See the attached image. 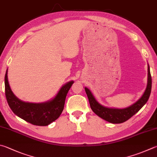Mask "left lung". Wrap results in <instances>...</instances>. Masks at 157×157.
<instances>
[{"label":"left lung","mask_w":157,"mask_h":157,"mask_svg":"<svg viewBox=\"0 0 157 157\" xmlns=\"http://www.w3.org/2000/svg\"><path fill=\"white\" fill-rule=\"evenodd\" d=\"M147 84L144 95L132 106L124 108V109H115V108L113 109V108H108L102 106L95 100L89 89L85 88V91H86L88 98L91 109L99 117L110 122V123L121 124L128 120L146 104L150 98L151 88H152V77H151L149 65L147 68Z\"/></svg>","instance_id":"8db88e82"}]
</instances>
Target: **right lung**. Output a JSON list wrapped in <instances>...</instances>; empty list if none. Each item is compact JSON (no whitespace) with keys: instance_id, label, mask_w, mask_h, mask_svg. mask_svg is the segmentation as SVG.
Instances as JSON below:
<instances>
[{"instance_id":"add662e5","label":"right lung","mask_w":157,"mask_h":157,"mask_svg":"<svg viewBox=\"0 0 157 157\" xmlns=\"http://www.w3.org/2000/svg\"><path fill=\"white\" fill-rule=\"evenodd\" d=\"M73 81L64 85L52 100L44 104L23 102L13 95L7 79V70L5 76V96L13 113L19 117L36 126H45L56 120L64 109L65 99Z\"/></svg>"}]
</instances>
